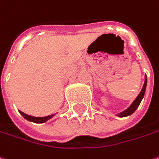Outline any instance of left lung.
<instances>
[{"instance_id":"obj_1","label":"left lung","mask_w":159,"mask_h":159,"mask_svg":"<svg viewBox=\"0 0 159 159\" xmlns=\"http://www.w3.org/2000/svg\"><path fill=\"white\" fill-rule=\"evenodd\" d=\"M146 86H147V76H145V82H144V84H143V87H142V91H141L140 94L137 96V98L135 99L134 101L132 103V105L128 107L126 110H125V111H123V112H121V113H119V114L117 115L118 116H120V117L127 116H130V115H132L134 112L135 110L137 109V107H139V105H140L142 100L143 99L144 93H145V91H146Z\"/></svg>"}]
</instances>
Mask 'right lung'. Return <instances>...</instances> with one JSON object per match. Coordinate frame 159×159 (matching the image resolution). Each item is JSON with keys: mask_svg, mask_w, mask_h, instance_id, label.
<instances>
[{"mask_svg": "<svg viewBox=\"0 0 159 159\" xmlns=\"http://www.w3.org/2000/svg\"><path fill=\"white\" fill-rule=\"evenodd\" d=\"M19 113L22 115L24 116V118H25L26 120L31 121V122H34V123H37V124H42V123H45L46 121H48L49 119H51L53 115H51V116H44V117H35V116H28V115L25 114L23 112L19 111Z\"/></svg>", "mask_w": 159, "mask_h": 159, "instance_id": "right-lung-1", "label": "right lung"}]
</instances>
